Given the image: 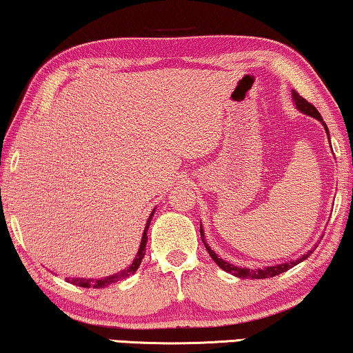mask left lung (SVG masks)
Instances as JSON below:
<instances>
[{"mask_svg": "<svg viewBox=\"0 0 353 353\" xmlns=\"http://www.w3.org/2000/svg\"><path fill=\"white\" fill-rule=\"evenodd\" d=\"M291 94H293V100H294L296 108L303 111L304 114H309V116L315 117V119H319V121L323 122V119H321L320 113H319V111H316V108H315V106H314L312 103H309L307 100L303 99V97H301L296 90H291ZM323 125H325V130H326V134H328V139H330L328 127H326L325 122H323ZM201 236H202V242H203V245H205L207 252L210 253V256H212L213 261L216 263L223 270H226V272L236 275V277H240V279H252V280H253V279H269V277H275V275L282 274V272H285V270L291 269V268H293V265H296L298 263L304 261V259L309 258L310 253H312L314 250H315V248H312V250H310V252L303 254V258L296 259V261H290V263L277 264V265H269V268H264V269H245V268H237V265H234V264L228 263V261H223L221 258H218L216 253H214L213 250L205 243V240H203V231H202V228H201ZM315 247H316V245H315Z\"/></svg>", "mask_w": 353, "mask_h": 353, "instance_id": "left-lung-1", "label": "left lung"}]
</instances>
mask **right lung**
I'll list each match as a JSON object with an SVG mask.
<instances>
[{
    "instance_id": "add662e5",
    "label": "right lung",
    "mask_w": 353,
    "mask_h": 353,
    "mask_svg": "<svg viewBox=\"0 0 353 353\" xmlns=\"http://www.w3.org/2000/svg\"><path fill=\"white\" fill-rule=\"evenodd\" d=\"M152 214H154V210H152L151 216H150V219H148V223H146V228H145V232H143L139 253H137L134 263H132L125 270H122V272H119V274L110 275V277L99 279V280H89V279H66V280H68L70 283L76 285V287H83V288H105V287H108V285H111V283H116V282H119V280H124V279L129 277V275L135 274L137 269L140 268V263H141L143 256H145V253H146V242H148V234L146 232H148V228H150Z\"/></svg>"
}]
</instances>
